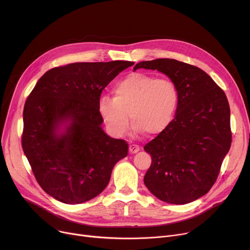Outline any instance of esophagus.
I'll use <instances>...</instances> for the list:
<instances>
[{
	"label": "esophagus",
	"instance_id": "obj_1",
	"mask_svg": "<svg viewBox=\"0 0 250 250\" xmlns=\"http://www.w3.org/2000/svg\"><path fill=\"white\" fill-rule=\"evenodd\" d=\"M140 149H141L140 146L135 145V144H132V145H129V147H128V151H129V153H132V154H135V153L139 152Z\"/></svg>",
	"mask_w": 250,
	"mask_h": 250
}]
</instances>
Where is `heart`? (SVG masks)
<instances>
[{
    "instance_id": "obj_1",
    "label": "heart",
    "mask_w": 250,
    "mask_h": 250,
    "mask_svg": "<svg viewBox=\"0 0 250 250\" xmlns=\"http://www.w3.org/2000/svg\"><path fill=\"white\" fill-rule=\"evenodd\" d=\"M113 98L101 97L98 110L109 132L123 137L129 121L135 132L150 136L161 134L173 121L179 94L169 79L135 73L126 76L112 88Z\"/></svg>"
}]
</instances>
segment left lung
Here are the masks:
<instances>
[{
    "label": "left lung",
    "mask_w": 250,
    "mask_h": 250,
    "mask_svg": "<svg viewBox=\"0 0 250 250\" xmlns=\"http://www.w3.org/2000/svg\"><path fill=\"white\" fill-rule=\"evenodd\" d=\"M157 70L177 87L173 121L144 147L152 164L144 177L159 200L185 205L205 195L216 182L232 133L227 97L206 72L172 59L141 62L138 69Z\"/></svg>",
    "instance_id": "1"
}]
</instances>
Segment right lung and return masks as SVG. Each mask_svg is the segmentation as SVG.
<instances>
[{
  "label": "right lung",
  "instance_id": "right-lung-1",
  "mask_svg": "<svg viewBox=\"0 0 250 250\" xmlns=\"http://www.w3.org/2000/svg\"><path fill=\"white\" fill-rule=\"evenodd\" d=\"M134 62H74L47 71L24 105L22 148L42 188L64 204H81L107 187L125 140L103 132L102 90ZM65 128L62 132L60 128Z\"/></svg>",
  "mask_w": 250,
  "mask_h": 250
}]
</instances>
